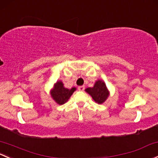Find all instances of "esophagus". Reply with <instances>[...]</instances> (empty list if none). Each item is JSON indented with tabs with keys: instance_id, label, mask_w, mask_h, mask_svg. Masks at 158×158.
I'll return each instance as SVG.
<instances>
[{
	"instance_id": "obj_1",
	"label": "esophagus",
	"mask_w": 158,
	"mask_h": 158,
	"mask_svg": "<svg viewBox=\"0 0 158 158\" xmlns=\"http://www.w3.org/2000/svg\"><path fill=\"white\" fill-rule=\"evenodd\" d=\"M78 89H79V91H84V89H85V86H84V85L79 86V87H78Z\"/></svg>"
}]
</instances>
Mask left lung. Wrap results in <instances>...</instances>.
Returning a JSON list of instances; mask_svg holds the SVG:
<instances>
[{
    "mask_svg": "<svg viewBox=\"0 0 158 158\" xmlns=\"http://www.w3.org/2000/svg\"><path fill=\"white\" fill-rule=\"evenodd\" d=\"M86 92L92 98V99L98 104H103L108 98L110 92L105 82L101 79H98L94 82L93 87L85 89Z\"/></svg>",
    "mask_w": 158,
    "mask_h": 158,
    "instance_id": "8db88e82",
    "label": "left lung"
}]
</instances>
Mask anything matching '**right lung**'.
<instances>
[{
	"label": "right lung",
	"instance_id": "add662e5",
	"mask_svg": "<svg viewBox=\"0 0 158 158\" xmlns=\"http://www.w3.org/2000/svg\"><path fill=\"white\" fill-rule=\"evenodd\" d=\"M76 90V88L73 87L67 89L64 87V85L61 80H58L54 84L52 89L50 92L52 99L57 104L62 105L67 102L69 98L72 96L73 92Z\"/></svg>",
	"mask_w": 158,
	"mask_h": 158
}]
</instances>
